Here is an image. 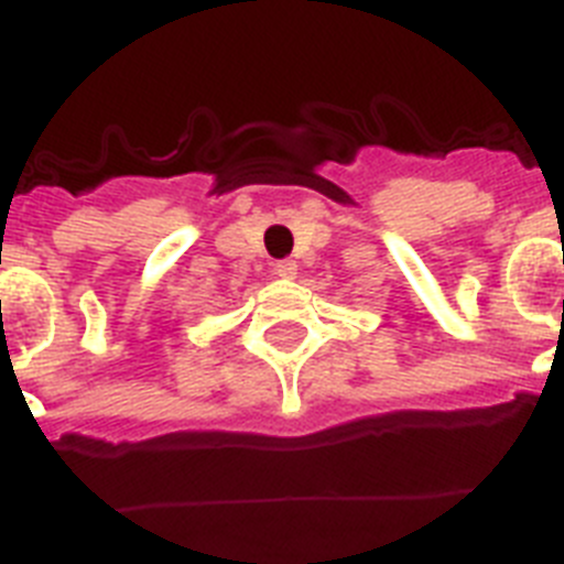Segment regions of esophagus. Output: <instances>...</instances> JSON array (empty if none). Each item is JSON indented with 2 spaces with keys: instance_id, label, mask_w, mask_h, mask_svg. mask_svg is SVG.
Masks as SVG:
<instances>
[{
  "instance_id": "obj_1",
  "label": "esophagus",
  "mask_w": 564,
  "mask_h": 564,
  "mask_svg": "<svg viewBox=\"0 0 564 564\" xmlns=\"http://www.w3.org/2000/svg\"><path fill=\"white\" fill-rule=\"evenodd\" d=\"M273 271H276V276H282V279H293L296 276L299 265L293 262V259H279L276 265H273Z\"/></svg>"
}]
</instances>
